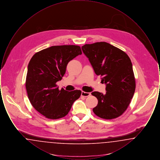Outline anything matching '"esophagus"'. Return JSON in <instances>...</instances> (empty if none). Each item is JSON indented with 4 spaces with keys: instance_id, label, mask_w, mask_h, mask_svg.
Instances as JSON below:
<instances>
[{
    "instance_id": "1",
    "label": "esophagus",
    "mask_w": 160,
    "mask_h": 160,
    "mask_svg": "<svg viewBox=\"0 0 160 160\" xmlns=\"http://www.w3.org/2000/svg\"><path fill=\"white\" fill-rule=\"evenodd\" d=\"M81 95L82 97H89L91 95V93H89V92H85L82 91V94Z\"/></svg>"
}]
</instances>
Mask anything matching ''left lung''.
<instances>
[{"mask_svg":"<svg viewBox=\"0 0 160 160\" xmlns=\"http://www.w3.org/2000/svg\"><path fill=\"white\" fill-rule=\"evenodd\" d=\"M97 76L106 84V93L93 92L98 101L93 112L99 118L112 119L122 115L132 98L136 81L129 56L121 49L106 42L82 47Z\"/></svg>","mask_w":160,"mask_h":160,"instance_id":"1","label":"left lung"}]
</instances>
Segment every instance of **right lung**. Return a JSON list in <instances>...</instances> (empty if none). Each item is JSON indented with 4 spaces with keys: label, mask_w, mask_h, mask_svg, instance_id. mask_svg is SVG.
Wrapping results in <instances>:
<instances>
[{
    "label": "right lung",
    "mask_w": 160,
    "mask_h": 160,
    "mask_svg": "<svg viewBox=\"0 0 160 160\" xmlns=\"http://www.w3.org/2000/svg\"><path fill=\"white\" fill-rule=\"evenodd\" d=\"M80 47L75 45L52 46L35 54L29 63L26 89L32 106L50 119L68 114L82 91L61 90L56 82L61 80L69 62L82 54Z\"/></svg>",
    "instance_id": "add662e5"
}]
</instances>
